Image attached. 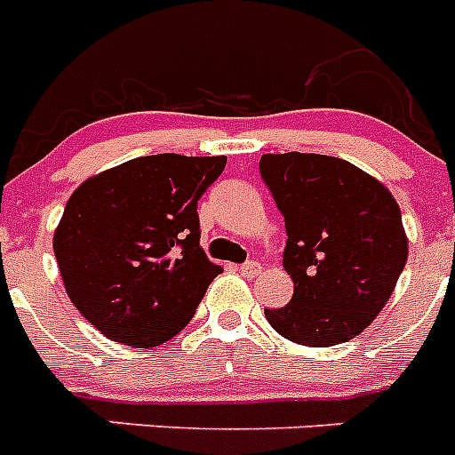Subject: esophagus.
Returning a JSON list of instances; mask_svg holds the SVG:
<instances>
[{
  "instance_id": "1",
  "label": "esophagus",
  "mask_w": 455,
  "mask_h": 455,
  "mask_svg": "<svg viewBox=\"0 0 455 455\" xmlns=\"http://www.w3.org/2000/svg\"><path fill=\"white\" fill-rule=\"evenodd\" d=\"M239 273L243 277H257L259 273H262V264L259 262H246V264H241L239 267Z\"/></svg>"
}]
</instances>
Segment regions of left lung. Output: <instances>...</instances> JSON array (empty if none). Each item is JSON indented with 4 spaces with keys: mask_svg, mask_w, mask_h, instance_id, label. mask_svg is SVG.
<instances>
[{
    "mask_svg": "<svg viewBox=\"0 0 455 455\" xmlns=\"http://www.w3.org/2000/svg\"><path fill=\"white\" fill-rule=\"evenodd\" d=\"M259 172L284 216L293 296L264 309L303 347L348 341L380 315L408 259L401 209L380 180L325 155H262Z\"/></svg>",
    "mask_w": 455,
    "mask_h": 455,
    "instance_id": "8db88e82",
    "label": "left lung"
}]
</instances>
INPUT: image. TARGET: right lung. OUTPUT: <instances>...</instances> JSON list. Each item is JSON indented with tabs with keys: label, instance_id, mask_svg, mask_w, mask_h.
Wrapping results in <instances>:
<instances>
[{
	"label": "right lung",
	"instance_id": "right-lung-1",
	"mask_svg": "<svg viewBox=\"0 0 455 455\" xmlns=\"http://www.w3.org/2000/svg\"><path fill=\"white\" fill-rule=\"evenodd\" d=\"M228 156L150 155L84 180L54 230L75 307L104 337L152 348L193 319L220 273L200 246L198 200Z\"/></svg>",
	"mask_w": 455,
	"mask_h": 455
}]
</instances>
